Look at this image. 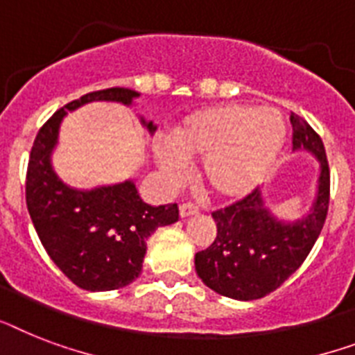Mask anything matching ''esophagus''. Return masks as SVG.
<instances>
[{"label":"esophagus","mask_w":355,"mask_h":355,"mask_svg":"<svg viewBox=\"0 0 355 355\" xmlns=\"http://www.w3.org/2000/svg\"><path fill=\"white\" fill-rule=\"evenodd\" d=\"M178 213H180V218L193 217V215H197L198 213V207L187 202V204H182V206L178 207Z\"/></svg>","instance_id":"1"}]
</instances>
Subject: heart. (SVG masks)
I'll use <instances>...</instances> for the list:
<instances>
[{
	"label": "heart",
	"instance_id": "1",
	"mask_svg": "<svg viewBox=\"0 0 355 355\" xmlns=\"http://www.w3.org/2000/svg\"><path fill=\"white\" fill-rule=\"evenodd\" d=\"M286 140L277 109L218 103L193 111L173 129L171 144H158L155 158L171 180L198 160V177L211 197L239 200L266 178Z\"/></svg>",
	"mask_w": 355,
	"mask_h": 355
}]
</instances>
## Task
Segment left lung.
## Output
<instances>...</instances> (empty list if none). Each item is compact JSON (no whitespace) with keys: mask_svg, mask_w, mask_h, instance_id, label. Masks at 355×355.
I'll list each match as a JSON object with an SVG mask.
<instances>
[{"mask_svg":"<svg viewBox=\"0 0 355 355\" xmlns=\"http://www.w3.org/2000/svg\"><path fill=\"white\" fill-rule=\"evenodd\" d=\"M293 153H310L319 162L315 197L302 217L284 220L268 207L262 187L233 206L213 213L217 237L195 255V270L207 288L237 301L261 299L277 290L318 241L328 213L330 171L321 138L292 112Z\"/></svg>","mask_w":355,"mask_h":355,"instance_id":"1","label":"left lung"}]
</instances>
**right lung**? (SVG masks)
Returning <instances> with one entry per match:
<instances>
[{
    "instance_id": "1",
    "label": "right lung",
    "mask_w": 355,
    "mask_h": 355,
    "mask_svg": "<svg viewBox=\"0 0 355 355\" xmlns=\"http://www.w3.org/2000/svg\"><path fill=\"white\" fill-rule=\"evenodd\" d=\"M140 93L123 87L83 94L53 114L34 140L27 169V207L49 257L76 286L109 292L131 284L142 272L148 239L178 220L177 204L149 206L132 178L111 186L78 189L58 177L53 153L67 112L91 102L131 107ZM149 135L157 125L140 116Z\"/></svg>"
}]
</instances>
